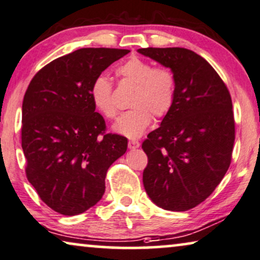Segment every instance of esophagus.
I'll use <instances>...</instances> for the list:
<instances>
[{"label":"esophagus","mask_w":260,"mask_h":260,"mask_svg":"<svg viewBox=\"0 0 260 260\" xmlns=\"http://www.w3.org/2000/svg\"><path fill=\"white\" fill-rule=\"evenodd\" d=\"M139 146H140V142H139L138 140H129L128 141V148L129 149H135V148H138Z\"/></svg>","instance_id":"esophagus-1"}]
</instances>
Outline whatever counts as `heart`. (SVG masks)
<instances>
[{
    "mask_svg": "<svg viewBox=\"0 0 260 260\" xmlns=\"http://www.w3.org/2000/svg\"><path fill=\"white\" fill-rule=\"evenodd\" d=\"M115 75L122 81L135 85L131 106L115 122L114 129L128 138L144 134L152 122L153 116L164 118L173 107L177 98V78L172 69L156 66L144 58L133 56L118 66ZM93 105L106 119H114L118 104L114 98L113 83L104 74L98 75L89 87Z\"/></svg>",
    "mask_w": 260,
    "mask_h": 260,
    "instance_id": "1",
    "label": "heart"
}]
</instances>
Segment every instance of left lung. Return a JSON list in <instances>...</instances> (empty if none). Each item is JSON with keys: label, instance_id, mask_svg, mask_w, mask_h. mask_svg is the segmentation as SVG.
<instances>
[{"label": "left lung", "instance_id": "1", "mask_svg": "<svg viewBox=\"0 0 260 260\" xmlns=\"http://www.w3.org/2000/svg\"><path fill=\"white\" fill-rule=\"evenodd\" d=\"M142 55L172 69L177 98L142 149V174L152 202L168 211H188L220 184L232 159L235 116L228 87L214 68L186 48H141Z\"/></svg>", "mask_w": 260, "mask_h": 260}]
</instances>
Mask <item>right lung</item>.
Here are the masks:
<instances>
[{
  "label": "right lung",
  "mask_w": 260,
  "mask_h": 260,
  "mask_svg": "<svg viewBox=\"0 0 260 260\" xmlns=\"http://www.w3.org/2000/svg\"><path fill=\"white\" fill-rule=\"evenodd\" d=\"M127 49L81 48L34 75L22 104L25 175L47 206L76 215L105 193L109 166L127 151V139L106 133L89 95L92 81Z\"/></svg>",
  "instance_id": "add662e5"
}]
</instances>
